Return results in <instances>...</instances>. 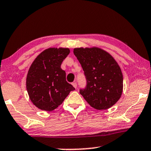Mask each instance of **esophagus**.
I'll return each instance as SVG.
<instances>
[{
	"label": "esophagus",
	"instance_id": "1",
	"mask_svg": "<svg viewBox=\"0 0 151 151\" xmlns=\"http://www.w3.org/2000/svg\"><path fill=\"white\" fill-rule=\"evenodd\" d=\"M72 86H73L75 88H77V82H73V83H72Z\"/></svg>",
	"mask_w": 151,
	"mask_h": 151
}]
</instances>
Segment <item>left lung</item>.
Here are the masks:
<instances>
[{
  "label": "left lung",
  "instance_id": "obj_1",
  "mask_svg": "<svg viewBox=\"0 0 151 151\" xmlns=\"http://www.w3.org/2000/svg\"><path fill=\"white\" fill-rule=\"evenodd\" d=\"M74 54L81 65L86 86L79 93L92 107L107 109L121 98L123 78L121 68L108 52L98 47L75 48Z\"/></svg>",
  "mask_w": 151,
  "mask_h": 151
}]
</instances>
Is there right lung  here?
<instances>
[{
  "label": "right lung",
  "instance_id": "add662e5",
  "mask_svg": "<svg viewBox=\"0 0 151 151\" xmlns=\"http://www.w3.org/2000/svg\"><path fill=\"white\" fill-rule=\"evenodd\" d=\"M70 53L68 48H49L38 55L30 65L26 77L28 95L40 109L51 111L62 104L75 88L66 81L60 68Z\"/></svg>",
  "mask_w": 151,
  "mask_h": 151
}]
</instances>
